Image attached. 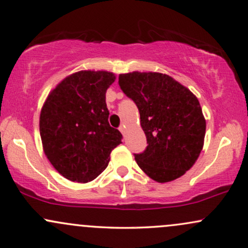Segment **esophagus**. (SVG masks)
<instances>
[{"instance_id": "34e87169", "label": "esophagus", "mask_w": 248, "mask_h": 248, "mask_svg": "<svg viewBox=\"0 0 248 248\" xmlns=\"http://www.w3.org/2000/svg\"><path fill=\"white\" fill-rule=\"evenodd\" d=\"M119 130L121 131V134L124 135V132H125V125H124V124H121L120 127H119Z\"/></svg>"}]
</instances>
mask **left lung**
<instances>
[{
	"label": "left lung",
	"mask_w": 248,
	"mask_h": 248,
	"mask_svg": "<svg viewBox=\"0 0 248 248\" xmlns=\"http://www.w3.org/2000/svg\"><path fill=\"white\" fill-rule=\"evenodd\" d=\"M119 86L137 106L148 146L135 154L156 182H170L193 166L203 147L205 120L197 96L162 73L119 75Z\"/></svg>",
	"instance_id": "obj_1"
}]
</instances>
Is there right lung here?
<instances>
[{"instance_id":"right-lung-1","label":"right lung","mask_w":248,"mask_h":248,"mask_svg":"<svg viewBox=\"0 0 248 248\" xmlns=\"http://www.w3.org/2000/svg\"><path fill=\"white\" fill-rule=\"evenodd\" d=\"M116 79L106 71H81L62 79L40 113L44 152L59 174L86 183L106 170L123 135L109 124L106 93Z\"/></svg>"}]
</instances>
